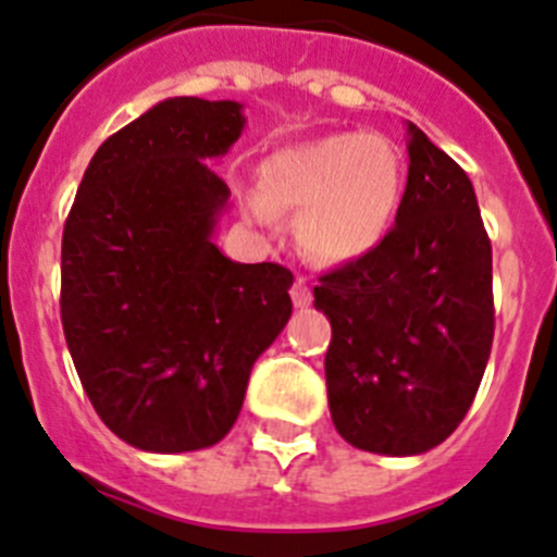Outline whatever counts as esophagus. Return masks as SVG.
<instances>
[{"instance_id":"34e87169","label":"esophagus","mask_w":557,"mask_h":557,"mask_svg":"<svg viewBox=\"0 0 557 557\" xmlns=\"http://www.w3.org/2000/svg\"><path fill=\"white\" fill-rule=\"evenodd\" d=\"M289 295H293V304L295 306H309L312 304V289L306 287L304 278H295L293 289H289Z\"/></svg>"}]
</instances>
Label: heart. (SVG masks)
I'll use <instances>...</instances> for the list:
<instances>
[{
	"label": "heart",
	"mask_w": 557,
	"mask_h": 557,
	"mask_svg": "<svg viewBox=\"0 0 557 557\" xmlns=\"http://www.w3.org/2000/svg\"><path fill=\"white\" fill-rule=\"evenodd\" d=\"M403 196V162L384 135L314 137L275 151L262 165V193L245 198L259 226L275 209L300 213L298 239L320 262H350L389 232Z\"/></svg>",
	"instance_id": "heart-1"
}]
</instances>
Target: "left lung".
Listing matches in <instances>:
<instances>
[{"label": "left lung", "mask_w": 557, "mask_h": 557, "mask_svg": "<svg viewBox=\"0 0 557 557\" xmlns=\"http://www.w3.org/2000/svg\"><path fill=\"white\" fill-rule=\"evenodd\" d=\"M395 226L320 278L331 320L325 386L345 442L420 456L467 417L494 339L492 243L467 173L408 124Z\"/></svg>", "instance_id": "1"}]
</instances>
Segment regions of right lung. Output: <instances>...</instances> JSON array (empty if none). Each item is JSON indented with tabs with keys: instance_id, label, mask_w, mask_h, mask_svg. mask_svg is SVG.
I'll use <instances>...</instances> for the list:
<instances>
[{
	"instance_id": "add662e5",
	"label": "right lung",
	"mask_w": 557,
	"mask_h": 557,
	"mask_svg": "<svg viewBox=\"0 0 557 557\" xmlns=\"http://www.w3.org/2000/svg\"><path fill=\"white\" fill-rule=\"evenodd\" d=\"M245 129L239 101L165 99L107 137L63 228L60 318L96 414L126 445H218L251 367L293 314V273L243 264L212 234L221 160Z\"/></svg>"
}]
</instances>
